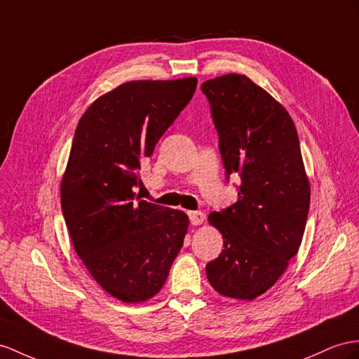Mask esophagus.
<instances>
[{
  "label": "esophagus",
  "instance_id": "34e87169",
  "mask_svg": "<svg viewBox=\"0 0 359 359\" xmlns=\"http://www.w3.org/2000/svg\"><path fill=\"white\" fill-rule=\"evenodd\" d=\"M188 217H189V222L192 226H198L205 222V215H203V212H200V210H189Z\"/></svg>",
  "mask_w": 359,
  "mask_h": 359
}]
</instances>
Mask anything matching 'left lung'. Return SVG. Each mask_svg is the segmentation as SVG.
<instances>
[{"instance_id": "obj_1", "label": "left lung", "mask_w": 359, "mask_h": 359, "mask_svg": "<svg viewBox=\"0 0 359 359\" xmlns=\"http://www.w3.org/2000/svg\"><path fill=\"white\" fill-rule=\"evenodd\" d=\"M226 176L240 174L238 201L208 219L224 250L206 265L222 296L253 300L278 282L305 232L311 187L296 126L267 90L241 74L203 81Z\"/></svg>"}]
</instances>
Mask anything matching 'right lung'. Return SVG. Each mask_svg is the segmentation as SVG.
<instances>
[{
    "mask_svg": "<svg viewBox=\"0 0 359 359\" xmlns=\"http://www.w3.org/2000/svg\"><path fill=\"white\" fill-rule=\"evenodd\" d=\"M196 77L136 80L92 103L77 124L60 185L76 253L110 296L141 303L161 291L183 245V210L141 200V163L194 95Z\"/></svg>",
    "mask_w": 359,
    "mask_h": 359,
    "instance_id": "1",
    "label": "right lung"
}]
</instances>
